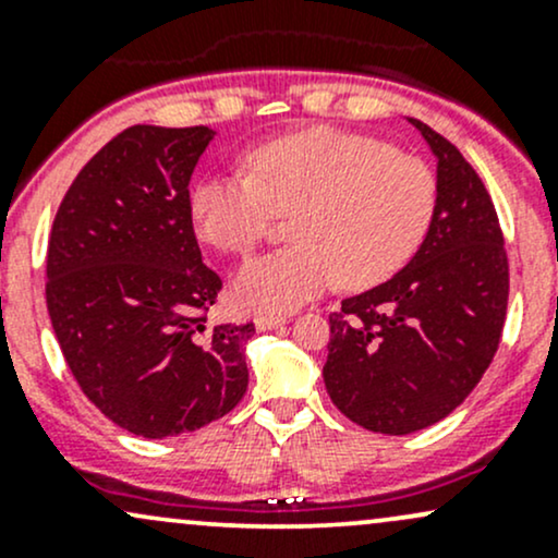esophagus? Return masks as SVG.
Wrapping results in <instances>:
<instances>
[{"instance_id": "esophagus-1", "label": "esophagus", "mask_w": 558, "mask_h": 558, "mask_svg": "<svg viewBox=\"0 0 558 558\" xmlns=\"http://www.w3.org/2000/svg\"><path fill=\"white\" fill-rule=\"evenodd\" d=\"M286 323H288L286 315H257L254 317L257 330H272V328H278V325H286Z\"/></svg>"}]
</instances>
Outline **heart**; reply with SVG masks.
Returning <instances> with one entry per match:
<instances>
[{"instance_id": "1", "label": "heart", "mask_w": 558, "mask_h": 558, "mask_svg": "<svg viewBox=\"0 0 558 558\" xmlns=\"http://www.w3.org/2000/svg\"><path fill=\"white\" fill-rule=\"evenodd\" d=\"M438 183L412 155L360 133L317 128L246 155V170L213 172L191 191L198 239L246 254L291 215L296 243L241 267L233 299L243 310L286 312L341 278L349 288L401 270L433 226Z\"/></svg>"}]
</instances>
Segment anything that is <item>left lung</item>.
Returning a JSON list of instances; mask_svg holds the SVG:
<instances>
[{"label":"left lung","instance_id":"obj_1","mask_svg":"<svg viewBox=\"0 0 558 558\" xmlns=\"http://www.w3.org/2000/svg\"><path fill=\"white\" fill-rule=\"evenodd\" d=\"M438 159L433 226L409 265L330 315L325 388L364 430L435 425L477 386L501 341L509 259L483 181L462 151L409 118Z\"/></svg>","mask_w":558,"mask_h":558}]
</instances>
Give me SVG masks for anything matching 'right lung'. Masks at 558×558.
Here are the masks:
<instances>
[{
  "instance_id": "obj_1",
  "label": "right lung",
  "mask_w": 558,
  "mask_h": 558,
  "mask_svg": "<svg viewBox=\"0 0 558 558\" xmlns=\"http://www.w3.org/2000/svg\"><path fill=\"white\" fill-rule=\"evenodd\" d=\"M207 125H133L83 165L47 246V310L86 399L141 438L226 417L248 386L254 323L209 325L189 183Z\"/></svg>"
}]
</instances>
